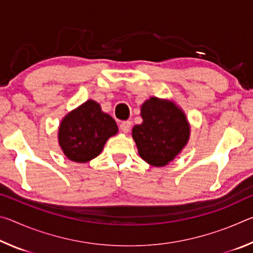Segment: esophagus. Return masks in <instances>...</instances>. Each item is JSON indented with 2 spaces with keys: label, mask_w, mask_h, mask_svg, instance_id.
<instances>
[{
  "label": "esophagus",
  "mask_w": 253,
  "mask_h": 253,
  "mask_svg": "<svg viewBox=\"0 0 253 253\" xmlns=\"http://www.w3.org/2000/svg\"><path fill=\"white\" fill-rule=\"evenodd\" d=\"M121 130L123 131V132H127L130 130V128H131V123L130 122H128V121H126V122H123L122 124H121Z\"/></svg>",
  "instance_id": "obj_1"
}]
</instances>
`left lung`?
<instances>
[{
  "label": "left lung",
  "mask_w": 253,
  "mask_h": 253,
  "mask_svg": "<svg viewBox=\"0 0 253 253\" xmlns=\"http://www.w3.org/2000/svg\"><path fill=\"white\" fill-rule=\"evenodd\" d=\"M143 124L132 128L139 156L154 166H164L185 146L190 125L174 104L153 97L142 106Z\"/></svg>",
  "instance_id": "8db88e82"
}]
</instances>
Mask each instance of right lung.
<instances>
[{
	"mask_svg": "<svg viewBox=\"0 0 253 253\" xmlns=\"http://www.w3.org/2000/svg\"><path fill=\"white\" fill-rule=\"evenodd\" d=\"M117 131L116 122L102 113L99 104L88 100L63 118L59 144L70 161L85 163L99 155L107 139Z\"/></svg>",
	"mask_w": 253,
	"mask_h": 253,
	"instance_id": "1",
	"label": "right lung"
}]
</instances>
